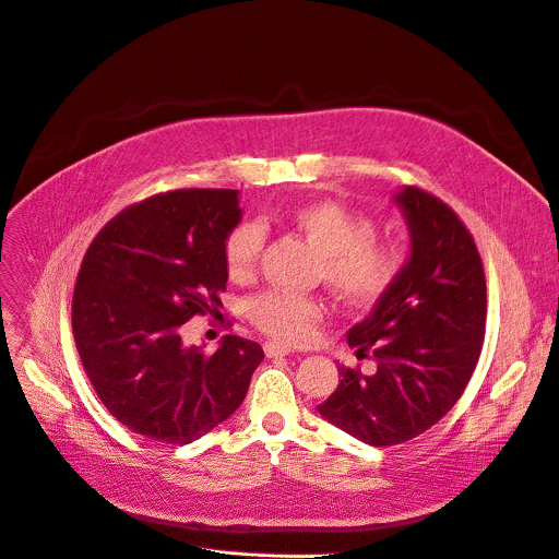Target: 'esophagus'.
Returning <instances> with one entry per match:
<instances>
[{
  "label": "esophagus",
  "mask_w": 559,
  "mask_h": 559,
  "mask_svg": "<svg viewBox=\"0 0 559 559\" xmlns=\"http://www.w3.org/2000/svg\"><path fill=\"white\" fill-rule=\"evenodd\" d=\"M263 349H265L267 358H278V356H287L289 354V349L285 345H281V343H265Z\"/></svg>",
  "instance_id": "esophagus-1"
}]
</instances>
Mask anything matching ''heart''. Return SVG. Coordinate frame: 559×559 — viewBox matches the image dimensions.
I'll use <instances>...</instances> for the list:
<instances>
[{
  "label": "heart",
  "instance_id": "heart-1",
  "mask_svg": "<svg viewBox=\"0 0 559 559\" xmlns=\"http://www.w3.org/2000/svg\"><path fill=\"white\" fill-rule=\"evenodd\" d=\"M289 223L307 236L321 252V276L347 305H371L382 298L397 281L405 265L403 248L393 238L376 236L369 216L334 199L307 201L289 212ZM265 243L261 221L234 225L223 243L227 274L243 281L257 270ZM325 313L316 296H300L267 289L248 302L250 321L281 343H305Z\"/></svg>",
  "mask_w": 559,
  "mask_h": 559
}]
</instances>
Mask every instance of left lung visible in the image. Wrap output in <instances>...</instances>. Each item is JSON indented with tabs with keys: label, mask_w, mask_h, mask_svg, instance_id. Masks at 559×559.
Here are the masks:
<instances>
[{
	"label": "left lung",
	"mask_w": 559,
	"mask_h": 559,
	"mask_svg": "<svg viewBox=\"0 0 559 559\" xmlns=\"http://www.w3.org/2000/svg\"><path fill=\"white\" fill-rule=\"evenodd\" d=\"M395 203L409 223V261L347 334L376 369L341 367L336 391L318 405L325 420L373 447L407 442L451 412L480 358L487 323L483 259L460 216L420 188L401 190Z\"/></svg>",
	"instance_id": "1"
}]
</instances>
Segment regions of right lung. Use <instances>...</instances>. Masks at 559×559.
Here are the masks:
<instances>
[{
  "label": "right lung",
  "mask_w": 559,
  "mask_h": 559,
  "mask_svg": "<svg viewBox=\"0 0 559 559\" xmlns=\"http://www.w3.org/2000/svg\"><path fill=\"white\" fill-rule=\"evenodd\" d=\"M238 221V190H173L121 210L86 250L72 294L76 352L104 407L143 438L205 436L241 407L265 358L231 334L214 354L181 341L192 316L223 307V243Z\"/></svg>",
  "instance_id": "add662e5"
}]
</instances>
